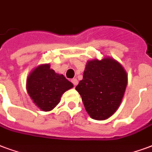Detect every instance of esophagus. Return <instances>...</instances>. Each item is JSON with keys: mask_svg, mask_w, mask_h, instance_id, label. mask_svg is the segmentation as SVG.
Segmentation results:
<instances>
[{"mask_svg": "<svg viewBox=\"0 0 152 152\" xmlns=\"http://www.w3.org/2000/svg\"><path fill=\"white\" fill-rule=\"evenodd\" d=\"M71 83L74 84V86H77L78 82H77V78H73V79H71Z\"/></svg>", "mask_w": 152, "mask_h": 152, "instance_id": "obj_1", "label": "esophagus"}]
</instances>
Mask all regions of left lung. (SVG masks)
<instances>
[{"instance_id": "8db88e82", "label": "left lung", "mask_w": 152, "mask_h": 152, "mask_svg": "<svg viewBox=\"0 0 152 152\" xmlns=\"http://www.w3.org/2000/svg\"><path fill=\"white\" fill-rule=\"evenodd\" d=\"M127 75L114 59L92 60L86 64L83 78L76 86L91 118L104 120L117 110L124 97Z\"/></svg>"}]
</instances>
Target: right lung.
I'll return each instance as SVG.
<instances>
[{"label":"right lung","instance_id":"right-lung-1","mask_svg":"<svg viewBox=\"0 0 152 152\" xmlns=\"http://www.w3.org/2000/svg\"><path fill=\"white\" fill-rule=\"evenodd\" d=\"M27 91L40 109L50 111L58 104L62 94L73 87L62 75L56 74L49 64L37 66L27 79Z\"/></svg>","mask_w":152,"mask_h":152}]
</instances>
